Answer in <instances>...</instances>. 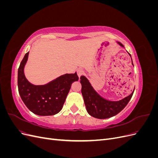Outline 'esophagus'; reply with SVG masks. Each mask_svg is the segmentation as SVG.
<instances>
[{
	"instance_id": "obj_1",
	"label": "esophagus",
	"mask_w": 158,
	"mask_h": 158,
	"mask_svg": "<svg viewBox=\"0 0 158 158\" xmlns=\"http://www.w3.org/2000/svg\"><path fill=\"white\" fill-rule=\"evenodd\" d=\"M84 70L82 69H78L77 70V74H78L79 77H80L81 76L83 75V74H84Z\"/></svg>"
}]
</instances>
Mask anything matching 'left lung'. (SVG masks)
Masks as SVG:
<instances>
[{
  "mask_svg": "<svg viewBox=\"0 0 158 158\" xmlns=\"http://www.w3.org/2000/svg\"><path fill=\"white\" fill-rule=\"evenodd\" d=\"M118 44L123 47L121 43H118ZM128 54L131 56L130 53ZM80 83L82 84L81 91L87 111L91 116L98 118H107L121 112L130 101L135 91L120 101L111 102L100 96L94 89L88 80L84 76H80Z\"/></svg>",
  "mask_w": 158,
  "mask_h": 158,
  "instance_id": "1",
  "label": "left lung"
}]
</instances>
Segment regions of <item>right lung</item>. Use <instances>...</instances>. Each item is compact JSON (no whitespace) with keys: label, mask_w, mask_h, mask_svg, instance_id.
<instances>
[{"label":"right lung","mask_w":158,"mask_h":158,"mask_svg":"<svg viewBox=\"0 0 158 158\" xmlns=\"http://www.w3.org/2000/svg\"><path fill=\"white\" fill-rule=\"evenodd\" d=\"M27 52L21 61L18 71V87L22 101L31 112L38 115H53L63 108L71 84L78 80L77 74H66L46 85L30 83L23 73Z\"/></svg>","instance_id":"obj_1"}]
</instances>
